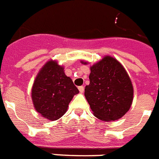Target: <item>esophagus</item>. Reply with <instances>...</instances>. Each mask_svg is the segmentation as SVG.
<instances>
[{
    "instance_id": "34e87169",
    "label": "esophagus",
    "mask_w": 159,
    "mask_h": 159,
    "mask_svg": "<svg viewBox=\"0 0 159 159\" xmlns=\"http://www.w3.org/2000/svg\"><path fill=\"white\" fill-rule=\"evenodd\" d=\"M79 91H80V93H83L84 91V86H80V87H79Z\"/></svg>"
}]
</instances>
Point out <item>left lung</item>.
<instances>
[{"instance_id":"8db88e82","label":"left lung","mask_w":159,"mask_h":159,"mask_svg":"<svg viewBox=\"0 0 159 159\" xmlns=\"http://www.w3.org/2000/svg\"><path fill=\"white\" fill-rule=\"evenodd\" d=\"M81 63L88 62L81 61ZM89 80L84 96L96 117L113 121L129 111L134 89L129 75L116 58L105 56L90 66Z\"/></svg>"}]
</instances>
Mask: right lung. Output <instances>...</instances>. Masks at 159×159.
Returning <instances> with one entry per match:
<instances>
[{
	"mask_svg": "<svg viewBox=\"0 0 159 159\" xmlns=\"http://www.w3.org/2000/svg\"><path fill=\"white\" fill-rule=\"evenodd\" d=\"M79 89L64 67L50 60L42 67L34 80L31 97L35 110L45 119L56 120L66 112L69 103Z\"/></svg>",
	"mask_w": 159,
	"mask_h": 159,
	"instance_id": "right-lung-1",
	"label": "right lung"
}]
</instances>
